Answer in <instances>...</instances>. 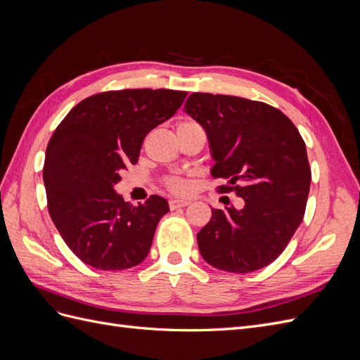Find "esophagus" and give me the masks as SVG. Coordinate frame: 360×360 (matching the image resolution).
I'll return each instance as SVG.
<instances>
[{"instance_id":"1","label":"esophagus","mask_w":360,"mask_h":360,"mask_svg":"<svg viewBox=\"0 0 360 360\" xmlns=\"http://www.w3.org/2000/svg\"><path fill=\"white\" fill-rule=\"evenodd\" d=\"M191 204V200H171L169 201V209L176 210V209H181V207H186Z\"/></svg>"}]
</instances>
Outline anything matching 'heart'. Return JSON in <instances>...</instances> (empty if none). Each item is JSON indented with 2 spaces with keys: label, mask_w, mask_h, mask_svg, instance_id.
<instances>
[{
  "label": "heart",
  "mask_w": 360,
  "mask_h": 360,
  "mask_svg": "<svg viewBox=\"0 0 360 360\" xmlns=\"http://www.w3.org/2000/svg\"><path fill=\"white\" fill-rule=\"evenodd\" d=\"M192 124H197V123L188 122V120H186V122H180V123L177 124V130L181 129V127L192 126ZM167 188H168L171 192H174V193H183V192H186L188 184H186V181L181 180V179H171V180L167 181Z\"/></svg>",
  "instance_id": "heart-1"
}]
</instances>
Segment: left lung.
<instances>
[{"label":"left lung","instance_id":"obj_1","mask_svg":"<svg viewBox=\"0 0 360 360\" xmlns=\"http://www.w3.org/2000/svg\"><path fill=\"white\" fill-rule=\"evenodd\" d=\"M184 111L210 141L217 189L243 198L242 210L212 209L198 233L210 266L249 274L284 252L299 228L311 186L307 146L297 127L276 108L237 96L192 93Z\"/></svg>","mask_w":360,"mask_h":360}]
</instances>
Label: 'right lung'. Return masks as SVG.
Masks as SVG:
<instances>
[{
  "instance_id": "right-lung-1",
  "label": "right lung",
  "mask_w": 360,
  "mask_h": 360,
  "mask_svg": "<svg viewBox=\"0 0 360 360\" xmlns=\"http://www.w3.org/2000/svg\"><path fill=\"white\" fill-rule=\"evenodd\" d=\"M186 96L167 89L97 93L73 106L52 134L43 167L48 210L82 263L124 270L147 257L168 202L151 195L134 207L114 184L138 162L150 130L176 114Z\"/></svg>"
}]
</instances>
